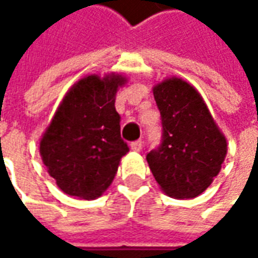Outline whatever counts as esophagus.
Segmentation results:
<instances>
[{
	"label": "esophagus",
	"mask_w": 258,
	"mask_h": 258,
	"mask_svg": "<svg viewBox=\"0 0 258 258\" xmlns=\"http://www.w3.org/2000/svg\"><path fill=\"white\" fill-rule=\"evenodd\" d=\"M142 145H144V142H142L141 140L134 141V142H131V149L135 152H141V149H142Z\"/></svg>",
	"instance_id": "obj_1"
}]
</instances>
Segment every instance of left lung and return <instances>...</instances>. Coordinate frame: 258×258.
Segmentation results:
<instances>
[{
	"mask_svg": "<svg viewBox=\"0 0 258 258\" xmlns=\"http://www.w3.org/2000/svg\"><path fill=\"white\" fill-rule=\"evenodd\" d=\"M163 137L146 155L153 177L168 196L192 199L218 175L227 156V140L194 87L171 77L153 87Z\"/></svg>",
	"mask_w": 258,
	"mask_h": 258,
	"instance_id": "1",
	"label": "left lung"
}]
</instances>
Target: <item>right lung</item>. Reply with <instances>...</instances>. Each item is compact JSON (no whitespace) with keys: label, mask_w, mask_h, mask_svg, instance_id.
Returning a JSON list of instances; mask_svg holds the SVG:
<instances>
[{"label":"right lung","mask_w":258,"mask_h":258,"mask_svg":"<svg viewBox=\"0 0 258 258\" xmlns=\"http://www.w3.org/2000/svg\"><path fill=\"white\" fill-rule=\"evenodd\" d=\"M125 81L114 73L79 80L42 135V163L64 194L96 199L112 184L120 159L128 152L114 107L116 92Z\"/></svg>","instance_id":"1"}]
</instances>
